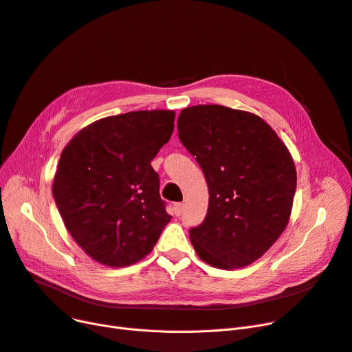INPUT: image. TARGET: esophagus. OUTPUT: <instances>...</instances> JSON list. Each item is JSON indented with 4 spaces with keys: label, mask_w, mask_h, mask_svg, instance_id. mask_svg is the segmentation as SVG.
<instances>
[{
    "label": "esophagus",
    "mask_w": 352,
    "mask_h": 352,
    "mask_svg": "<svg viewBox=\"0 0 352 352\" xmlns=\"http://www.w3.org/2000/svg\"><path fill=\"white\" fill-rule=\"evenodd\" d=\"M183 209H185V206H183V204H175L173 206V210H175V214L176 216H180L183 213Z\"/></svg>",
    "instance_id": "obj_1"
}]
</instances>
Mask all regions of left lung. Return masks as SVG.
Instances as JSON below:
<instances>
[{"instance_id":"obj_1","label":"left lung","mask_w":352,"mask_h":352,"mask_svg":"<svg viewBox=\"0 0 352 352\" xmlns=\"http://www.w3.org/2000/svg\"><path fill=\"white\" fill-rule=\"evenodd\" d=\"M177 130L209 189L205 221L189 230L197 256L221 270L250 265L289 222L296 170L288 147L259 116L219 104L183 109Z\"/></svg>"}]
</instances>
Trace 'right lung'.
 I'll list each match as a JSON object with an SVG mask.
<instances>
[{
    "mask_svg": "<svg viewBox=\"0 0 352 352\" xmlns=\"http://www.w3.org/2000/svg\"><path fill=\"white\" fill-rule=\"evenodd\" d=\"M172 110L100 119L63 148L53 196L73 239L98 263L123 267L152 252L172 216L152 162L170 140Z\"/></svg>",
    "mask_w": 352,
    "mask_h": 352,
    "instance_id": "1",
    "label": "right lung"
}]
</instances>
